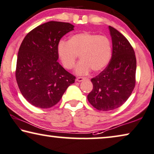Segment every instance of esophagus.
I'll use <instances>...</instances> for the list:
<instances>
[{
  "label": "esophagus",
  "instance_id": "1",
  "mask_svg": "<svg viewBox=\"0 0 154 154\" xmlns=\"http://www.w3.org/2000/svg\"><path fill=\"white\" fill-rule=\"evenodd\" d=\"M84 79H85V78H84V77H77V79H76V82H80L83 81V80H84Z\"/></svg>",
  "mask_w": 154,
  "mask_h": 154
}]
</instances>
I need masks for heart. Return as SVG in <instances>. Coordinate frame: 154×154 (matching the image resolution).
<instances>
[{"mask_svg":"<svg viewBox=\"0 0 154 154\" xmlns=\"http://www.w3.org/2000/svg\"><path fill=\"white\" fill-rule=\"evenodd\" d=\"M57 53L63 66L68 70L74 67L79 55L82 60L77 64L75 72L85 75L92 69L99 72L107 66L112 54L111 42L105 35L84 32L73 35L68 41L60 40Z\"/></svg>","mask_w":154,"mask_h":154,"instance_id":"obj_1","label":"heart"}]
</instances>
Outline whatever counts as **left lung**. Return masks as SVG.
Returning <instances> with one entry per match:
<instances>
[{
	"label": "left lung",
	"instance_id": "8db88e82",
	"mask_svg": "<svg viewBox=\"0 0 154 154\" xmlns=\"http://www.w3.org/2000/svg\"><path fill=\"white\" fill-rule=\"evenodd\" d=\"M112 56L105 70L92 78L93 89L87 96L93 107L110 111L121 107L131 96L135 86L136 58L128 40L112 26Z\"/></svg>",
	"mask_w": 154,
	"mask_h": 154
}]
</instances>
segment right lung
Instances as JSON below:
<instances>
[{
  "label": "right lung",
  "mask_w": 154,
  "mask_h": 154,
  "mask_svg": "<svg viewBox=\"0 0 154 154\" xmlns=\"http://www.w3.org/2000/svg\"><path fill=\"white\" fill-rule=\"evenodd\" d=\"M74 27L70 23L49 21L35 28L21 42L16 79L23 98L35 107L54 106L75 82V77L57 61L58 42Z\"/></svg>",
  "instance_id": "1"
}]
</instances>
